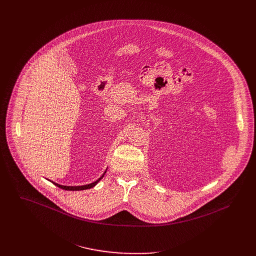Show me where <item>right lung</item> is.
Returning a JSON list of instances; mask_svg holds the SVG:
<instances>
[{"instance_id":"1","label":"right lung","mask_w":256,"mask_h":256,"mask_svg":"<svg viewBox=\"0 0 256 256\" xmlns=\"http://www.w3.org/2000/svg\"><path fill=\"white\" fill-rule=\"evenodd\" d=\"M106 172L96 180V182H94L90 183V184H86V185H80V186H66V185H60V184H58V183L53 182H53V184H55L56 186H58L59 188H62V189H64V190H70V191H78V190H86V189H90V188H92V187H94L98 183L100 182V180L104 176V174H106Z\"/></svg>"}]
</instances>
